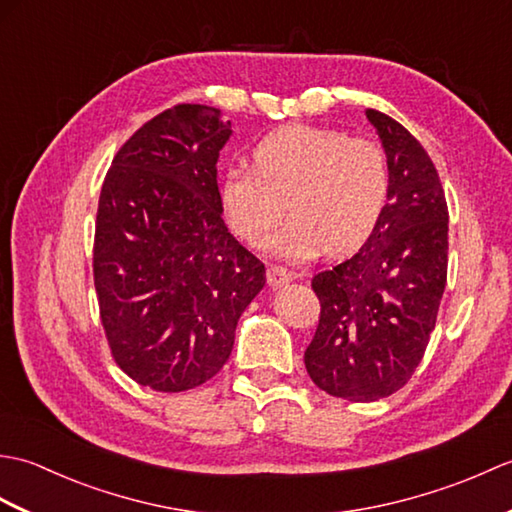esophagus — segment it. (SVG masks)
Returning a JSON list of instances; mask_svg holds the SVG:
<instances>
[{"mask_svg":"<svg viewBox=\"0 0 512 512\" xmlns=\"http://www.w3.org/2000/svg\"><path fill=\"white\" fill-rule=\"evenodd\" d=\"M292 279H295V273H290L288 268H281V266L268 268V284L273 288H284L290 284Z\"/></svg>","mask_w":512,"mask_h":512,"instance_id":"obj_1","label":"esophagus"}]
</instances>
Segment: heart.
Returning <instances> with one entry per match:
<instances>
[{"instance_id": "heart-1", "label": "heart", "mask_w": 512, "mask_h": 512, "mask_svg": "<svg viewBox=\"0 0 512 512\" xmlns=\"http://www.w3.org/2000/svg\"><path fill=\"white\" fill-rule=\"evenodd\" d=\"M387 191V160L372 140L286 125L255 145L253 169L224 171L220 204L231 231L248 244L262 242L288 204L292 217L266 242L270 253L310 259L325 250L341 257L372 235Z\"/></svg>"}]
</instances>
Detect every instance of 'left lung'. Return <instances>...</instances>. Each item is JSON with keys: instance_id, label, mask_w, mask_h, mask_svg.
Returning a JSON list of instances; mask_svg holds the SVG:
<instances>
[{"instance_id": "1", "label": "left lung", "mask_w": 512, "mask_h": 512, "mask_svg": "<svg viewBox=\"0 0 512 512\" xmlns=\"http://www.w3.org/2000/svg\"><path fill=\"white\" fill-rule=\"evenodd\" d=\"M365 116L387 156V204L363 248L312 279L321 317L303 356L314 385L352 402L391 396L416 372L449 253L447 200L429 154L394 118Z\"/></svg>"}]
</instances>
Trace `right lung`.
Segmentation results:
<instances>
[{
    "mask_svg": "<svg viewBox=\"0 0 512 512\" xmlns=\"http://www.w3.org/2000/svg\"><path fill=\"white\" fill-rule=\"evenodd\" d=\"M231 123L176 105L127 140L107 171L94 233V286L112 356L138 385L187 391L231 356L266 268L228 233L217 158Z\"/></svg>",
    "mask_w": 512,
    "mask_h": 512,
    "instance_id": "right-lung-1",
    "label": "right lung"
}]
</instances>
